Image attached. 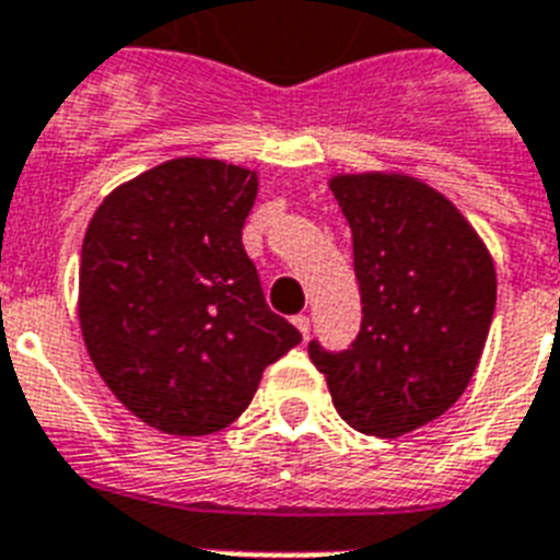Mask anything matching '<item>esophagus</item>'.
Wrapping results in <instances>:
<instances>
[{"label":"esophagus","mask_w":560,"mask_h":560,"mask_svg":"<svg viewBox=\"0 0 560 560\" xmlns=\"http://www.w3.org/2000/svg\"><path fill=\"white\" fill-rule=\"evenodd\" d=\"M293 325H296L299 331H302V337L307 340V334H311V319H307L305 314H299V316H293Z\"/></svg>","instance_id":"esophagus-1"}]
</instances>
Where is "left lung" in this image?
Wrapping results in <instances>:
<instances>
[{
    "label": "left lung",
    "instance_id": "obj_1",
    "mask_svg": "<svg viewBox=\"0 0 560 560\" xmlns=\"http://www.w3.org/2000/svg\"><path fill=\"white\" fill-rule=\"evenodd\" d=\"M363 325L351 349L307 346L346 424L398 439L468 389L497 305L494 258L442 191L398 171L337 174Z\"/></svg>",
    "mask_w": 560,
    "mask_h": 560
}]
</instances>
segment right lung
<instances>
[{
	"label": "right lung",
	"mask_w": 560,
	"mask_h": 560,
	"mask_svg": "<svg viewBox=\"0 0 560 560\" xmlns=\"http://www.w3.org/2000/svg\"><path fill=\"white\" fill-rule=\"evenodd\" d=\"M258 174L177 156L127 179L92 214L78 319L109 392L148 427L209 435L302 342L267 307L241 241Z\"/></svg>",
	"instance_id": "right-lung-1"
}]
</instances>
